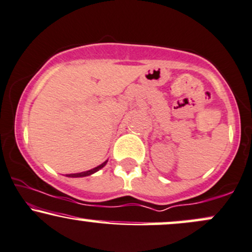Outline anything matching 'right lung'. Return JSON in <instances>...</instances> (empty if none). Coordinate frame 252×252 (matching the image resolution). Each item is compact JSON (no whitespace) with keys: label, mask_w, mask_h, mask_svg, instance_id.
<instances>
[{"label":"right lung","mask_w":252,"mask_h":252,"mask_svg":"<svg viewBox=\"0 0 252 252\" xmlns=\"http://www.w3.org/2000/svg\"><path fill=\"white\" fill-rule=\"evenodd\" d=\"M107 162H108V160H105V162H103L102 164H99L98 166H96V168L92 169V170L83 171V172H77V174H68V175H65V176H68V177H86V176H90V175H93L94 172L98 171L99 169H102L103 166H104L105 164H107Z\"/></svg>","instance_id":"right-lung-1"}]
</instances>
